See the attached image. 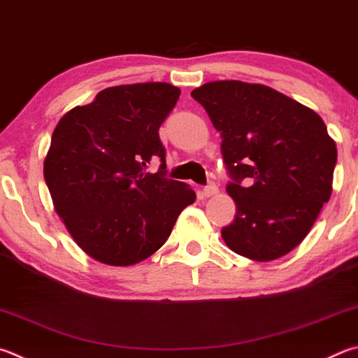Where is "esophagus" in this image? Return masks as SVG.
Listing matches in <instances>:
<instances>
[{
  "mask_svg": "<svg viewBox=\"0 0 358 358\" xmlns=\"http://www.w3.org/2000/svg\"><path fill=\"white\" fill-rule=\"evenodd\" d=\"M219 192V187L216 186V183H208L203 191H201V194H203L205 197H211V196H216V194Z\"/></svg>",
  "mask_w": 358,
  "mask_h": 358,
  "instance_id": "esophagus-1",
  "label": "esophagus"
}]
</instances>
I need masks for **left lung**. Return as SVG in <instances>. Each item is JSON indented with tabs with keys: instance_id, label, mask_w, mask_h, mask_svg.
<instances>
[{
	"instance_id": "obj_1",
	"label": "left lung",
	"mask_w": 358,
	"mask_h": 358,
	"mask_svg": "<svg viewBox=\"0 0 358 358\" xmlns=\"http://www.w3.org/2000/svg\"><path fill=\"white\" fill-rule=\"evenodd\" d=\"M220 131L236 217L230 249L255 262L303 241L332 194L336 145L310 108L263 84L213 81L191 92Z\"/></svg>"
}]
</instances>
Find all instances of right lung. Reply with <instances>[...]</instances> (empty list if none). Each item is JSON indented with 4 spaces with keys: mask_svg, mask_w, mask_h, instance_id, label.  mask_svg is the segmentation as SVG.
Here are the masks:
<instances>
[{
    "mask_svg": "<svg viewBox=\"0 0 358 358\" xmlns=\"http://www.w3.org/2000/svg\"><path fill=\"white\" fill-rule=\"evenodd\" d=\"M178 96L180 89L167 83L108 87L55 128L45 183L71 238L101 263L129 266L148 258L196 200L189 186L166 177L158 133ZM155 157L162 161L159 172L145 173Z\"/></svg>",
    "mask_w": 358,
    "mask_h": 358,
    "instance_id": "obj_1",
    "label": "right lung"
}]
</instances>
